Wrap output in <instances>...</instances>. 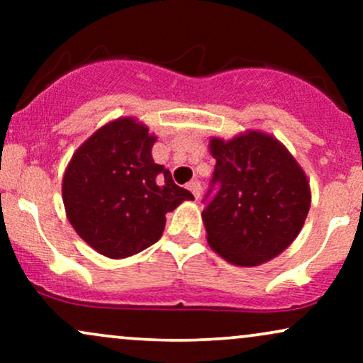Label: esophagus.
I'll use <instances>...</instances> for the list:
<instances>
[{"mask_svg": "<svg viewBox=\"0 0 363 363\" xmlns=\"http://www.w3.org/2000/svg\"><path fill=\"white\" fill-rule=\"evenodd\" d=\"M187 189H189L191 193L194 194V198L198 199L199 194H201V182H199V181H191L189 184H187Z\"/></svg>", "mask_w": 363, "mask_h": 363, "instance_id": "obj_1", "label": "esophagus"}]
</instances>
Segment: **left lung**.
<instances>
[{"label": "left lung", "mask_w": 363, "mask_h": 363, "mask_svg": "<svg viewBox=\"0 0 363 363\" xmlns=\"http://www.w3.org/2000/svg\"><path fill=\"white\" fill-rule=\"evenodd\" d=\"M216 164L203 198L208 244L237 266H257L294 242L311 208L301 165L278 140L249 131L213 138Z\"/></svg>", "instance_id": "1"}]
</instances>
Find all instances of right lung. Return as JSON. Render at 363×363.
<instances>
[{
  "label": "right lung",
  "instance_id": "obj_1",
  "mask_svg": "<svg viewBox=\"0 0 363 363\" xmlns=\"http://www.w3.org/2000/svg\"><path fill=\"white\" fill-rule=\"evenodd\" d=\"M155 140L133 118L112 121L77 150L62 177L69 223L90 247L112 259L155 244L165 213L194 199L153 162Z\"/></svg>",
  "mask_w": 363,
  "mask_h": 363
}]
</instances>
